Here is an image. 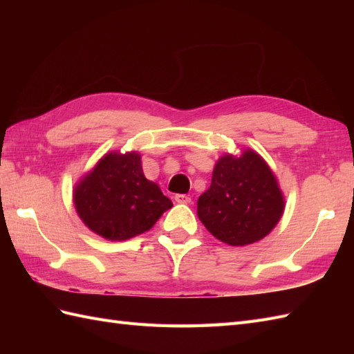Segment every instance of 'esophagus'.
I'll return each mask as SVG.
<instances>
[{
  "mask_svg": "<svg viewBox=\"0 0 354 354\" xmlns=\"http://www.w3.org/2000/svg\"><path fill=\"white\" fill-rule=\"evenodd\" d=\"M175 201L178 204H190L192 198L187 196V194H175Z\"/></svg>",
  "mask_w": 354,
  "mask_h": 354,
  "instance_id": "obj_1",
  "label": "esophagus"
}]
</instances>
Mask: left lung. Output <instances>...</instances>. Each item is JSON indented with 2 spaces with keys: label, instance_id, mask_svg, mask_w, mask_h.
Listing matches in <instances>:
<instances>
[{
  "label": "left lung",
  "instance_id": "obj_1",
  "mask_svg": "<svg viewBox=\"0 0 354 354\" xmlns=\"http://www.w3.org/2000/svg\"><path fill=\"white\" fill-rule=\"evenodd\" d=\"M284 194L268 162L252 149L225 153L212 185L198 199V217L221 242L246 246L266 237L284 213Z\"/></svg>",
  "mask_w": 354,
  "mask_h": 354
}]
</instances>
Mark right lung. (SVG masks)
<instances>
[{
  "instance_id": "add662e5",
  "label": "right lung",
  "mask_w": 354,
  "mask_h": 354,
  "mask_svg": "<svg viewBox=\"0 0 354 354\" xmlns=\"http://www.w3.org/2000/svg\"><path fill=\"white\" fill-rule=\"evenodd\" d=\"M73 202L86 227L111 242L149 231L173 207L146 179L138 152H108L74 185Z\"/></svg>"
}]
</instances>
